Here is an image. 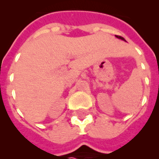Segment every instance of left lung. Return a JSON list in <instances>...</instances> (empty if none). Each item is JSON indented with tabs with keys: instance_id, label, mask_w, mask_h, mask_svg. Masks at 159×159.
Masks as SVG:
<instances>
[{
	"instance_id": "8db88e82",
	"label": "left lung",
	"mask_w": 159,
	"mask_h": 159,
	"mask_svg": "<svg viewBox=\"0 0 159 159\" xmlns=\"http://www.w3.org/2000/svg\"><path fill=\"white\" fill-rule=\"evenodd\" d=\"M116 38H118V39H122V40H125V39L123 38V37H121V36H118V35H116Z\"/></svg>"
}]
</instances>
